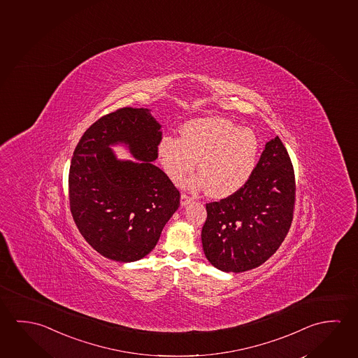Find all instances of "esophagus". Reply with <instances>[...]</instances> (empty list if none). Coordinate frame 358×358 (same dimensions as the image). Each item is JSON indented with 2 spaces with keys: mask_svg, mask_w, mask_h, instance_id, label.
I'll return each instance as SVG.
<instances>
[{
  "mask_svg": "<svg viewBox=\"0 0 358 358\" xmlns=\"http://www.w3.org/2000/svg\"><path fill=\"white\" fill-rule=\"evenodd\" d=\"M190 201H193L192 196H189L187 194H182V196H180V204H182V206L189 204Z\"/></svg>",
  "mask_w": 358,
  "mask_h": 358,
  "instance_id": "esophagus-1",
  "label": "esophagus"
}]
</instances>
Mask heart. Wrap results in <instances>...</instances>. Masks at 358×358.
I'll use <instances>...</instances> for the list:
<instances>
[{
	"mask_svg": "<svg viewBox=\"0 0 358 358\" xmlns=\"http://www.w3.org/2000/svg\"><path fill=\"white\" fill-rule=\"evenodd\" d=\"M160 162L174 182H180L199 159L200 176L189 180L205 187L213 198H227L244 187L255 171L259 141L254 131L233 120L206 117L182 125V136H165L158 145Z\"/></svg>",
	"mask_w": 358,
	"mask_h": 358,
	"instance_id": "obj_1",
	"label": "heart"
}]
</instances>
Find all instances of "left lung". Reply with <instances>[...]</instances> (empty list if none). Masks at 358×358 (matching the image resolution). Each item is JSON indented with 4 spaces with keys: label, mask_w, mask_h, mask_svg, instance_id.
Segmentation results:
<instances>
[{
    "label": "left lung",
    "mask_w": 358,
    "mask_h": 358,
    "mask_svg": "<svg viewBox=\"0 0 358 358\" xmlns=\"http://www.w3.org/2000/svg\"><path fill=\"white\" fill-rule=\"evenodd\" d=\"M295 194L294 166L275 136L244 187L206 204L201 243L211 265L225 273H243L266 262L289 233Z\"/></svg>",
    "instance_id": "8db88e82"
}]
</instances>
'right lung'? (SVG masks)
<instances>
[{
    "instance_id": "add662e5",
    "label": "right lung",
    "mask_w": 358,
    "mask_h": 358,
    "mask_svg": "<svg viewBox=\"0 0 358 358\" xmlns=\"http://www.w3.org/2000/svg\"><path fill=\"white\" fill-rule=\"evenodd\" d=\"M162 125L149 109L125 107L103 115L85 131L69 168V206L85 241L120 262L141 260L155 248L180 194L158 158ZM124 143L136 158L117 160Z\"/></svg>"
}]
</instances>
